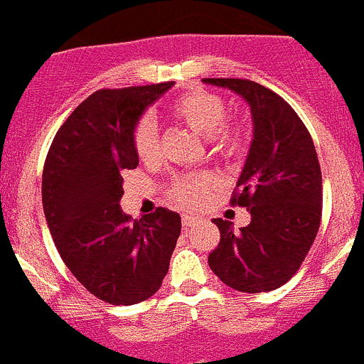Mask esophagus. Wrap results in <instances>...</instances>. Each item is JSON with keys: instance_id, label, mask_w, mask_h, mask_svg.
Returning a JSON list of instances; mask_svg holds the SVG:
<instances>
[{"instance_id": "esophagus-1", "label": "esophagus", "mask_w": 364, "mask_h": 364, "mask_svg": "<svg viewBox=\"0 0 364 364\" xmlns=\"http://www.w3.org/2000/svg\"><path fill=\"white\" fill-rule=\"evenodd\" d=\"M196 220H198V216H195V215H182V225L188 229V228H191V225H195Z\"/></svg>"}]
</instances>
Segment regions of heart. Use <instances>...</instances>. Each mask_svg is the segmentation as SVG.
Masks as SVG:
<instances>
[{"label":"heart","mask_w":364,"mask_h":364,"mask_svg":"<svg viewBox=\"0 0 364 364\" xmlns=\"http://www.w3.org/2000/svg\"><path fill=\"white\" fill-rule=\"evenodd\" d=\"M173 113L180 121L200 136L209 139V144L216 153L232 155L238 149L240 139L232 129L225 128V105L220 97L204 92H191L173 102ZM133 146L139 159L144 164H151L159 159V139L151 119H142L133 133ZM211 186V176L200 173H186L173 178L169 195L175 202L186 208H195L205 200Z\"/></svg>","instance_id":"obj_1"}]
</instances>
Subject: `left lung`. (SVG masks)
I'll return each instance as SVG.
<instances>
[{
    "instance_id": "left-lung-1",
    "label": "left lung",
    "mask_w": 364,
    "mask_h": 364,
    "mask_svg": "<svg viewBox=\"0 0 364 364\" xmlns=\"http://www.w3.org/2000/svg\"><path fill=\"white\" fill-rule=\"evenodd\" d=\"M247 102L252 141L231 204L247 208L240 231L215 218L218 247L211 271L240 292L274 291L287 283L314 243L321 220V168L314 142L298 113L272 90L247 79H204Z\"/></svg>"
}]
</instances>
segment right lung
<instances>
[{
	"label": "right lung",
	"instance_id": "obj_1",
	"mask_svg": "<svg viewBox=\"0 0 364 364\" xmlns=\"http://www.w3.org/2000/svg\"><path fill=\"white\" fill-rule=\"evenodd\" d=\"M175 82L99 90L53 136L43 169V211L77 282L112 305L155 294L180 236V215L159 208L139 220L121 211L122 171L139 166L133 133Z\"/></svg>",
	"mask_w": 364,
	"mask_h": 364
}]
</instances>
